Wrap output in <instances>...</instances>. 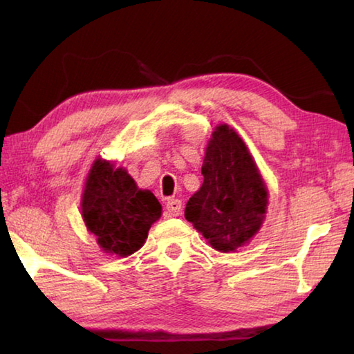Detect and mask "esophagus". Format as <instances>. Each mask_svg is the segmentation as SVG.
Returning a JSON list of instances; mask_svg holds the SVG:
<instances>
[{
    "instance_id": "34e87169",
    "label": "esophagus",
    "mask_w": 354,
    "mask_h": 354,
    "mask_svg": "<svg viewBox=\"0 0 354 354\" xmlns=\"http://www.w3.org/2000/svg\"><path fill=\"white\" fill-rule=\"evenodd\" d=\"M165 208L171 216H179L183 213V202L179 199H169L167 204H165Z\"/></svg>"
}]
</instances>
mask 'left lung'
I'll use <instances>...</instances> for the list:
<instances>
[{
  "instance_id": "8db88e82",
  "label": "left lung",
  "mask_w": 354,
  "mask_h": 354,
  "mask_svg": "<svg viewBox=\"0 0 354 354\" xmlns=\"http://www.w3.org/2000/svg\"><path fill=\"white\" fill-rule=\"evenodd\" d=\"M202 175V187L187 202L185 219L214 250L234 251L260 230L268 192L245 142L227 124L213 132Z\"/></svg>"
}]
</instances>
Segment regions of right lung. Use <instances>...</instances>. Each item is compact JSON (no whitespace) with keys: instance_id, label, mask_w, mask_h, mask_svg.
<instances>
[{"instance_id":"right-lung-1","label":"right lung","mask_w":354,"mask_h":354,"mask_svg":"<svg viewBox=\"0 0 354 354\" xmlns=\"http://www.w3.org/2000/svg\"><path fill=\"white\" fill-rule=\"evenodd\" d=\"M82 214L103 251L126 257L138 251L150 225L160 219L161 204L147 190H138L123 169L97 160L89 171Z\"/></svg>"}]
</instances>
